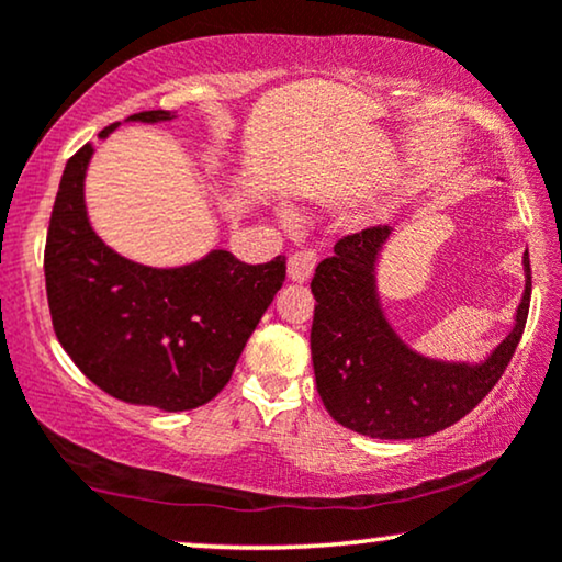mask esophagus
Wrapping results in <instances>:
<instances>
[{
    "label": "esophagus",
    "instance_id": "1",
    "mask_svg": "<svg viewBox=\"0 0 562 562\" xmlns=\"http://www.w3.org/2000/svg\"><path fill=\"white\" fill-rule=\"evenodd\" d=\"M314 266H317V252L314 250H296L294 256L289 258V266H286V276L291 281L296 283H306L312 279L314 273Z\"/></svg>",
    "mask_w": 562,
    "mask_h": 562
}]
</instances>
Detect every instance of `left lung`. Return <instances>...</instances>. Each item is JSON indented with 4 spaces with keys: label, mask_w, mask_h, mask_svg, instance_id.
<instances>
[{
    "label": "left lung",
    "mask_w": 562,
    "mask_h": 562,
    "mask_svg": "<svg viewBox=\"0 0 562 562\" xmlns=\"http://www.w3.org/2000/svg\"><path fill=\"white\" fill-rule=\"evenodd\" d=\"M389 225L342 237L317 266L312 363L329 417L375 440H414L463 419L502 379L525 333L532 271L525 252V294L512 333L479 363L437 360L412 350L389 325L375 289V263Z\"/></svg>",
    "instance_id": "obj_1"
}]
</instances>
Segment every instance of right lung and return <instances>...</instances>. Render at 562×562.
I'll return each mask as SVG.
<instances>
[{"mask_svg": "<svg viewBox=\"0 0 562 562\" xmlns=\"http://www.w3.org/2000/svg\"><path fill=\"white\" fill-rule=\"evenodd\" d=\"M137 112L127 122H168ZM117 125L104 127L99 140ZM94 143L68 158L45 243V291L58 342L91 383L127 404L187 412L227 386L237 358L286 279V258L248 266L227 250L194 263H135L91 227L83 179Z\"/></svg>", "mask_w": 562, "mask_h": 562, "instance_id": "right-lung-1", "label": "right lung"}]
</instances>
